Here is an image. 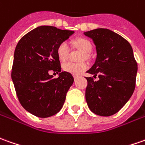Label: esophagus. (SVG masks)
Masks as SVG:
<instances>
[{
  "label": "esophagus",
  "instance_id": "obj_1",
  "mask_svg": "<svg viewBox=\"0 0 145 145\" xmlns=\"http://www.w3.org/2000/svg\"><path fill=\"white\" fill-rule=\"evenodd\" d=\"M78 75H74V79H75V80H76L77 78H78Z\"/></svg>",
  "mask_w": 145,
  "mask_h": 145
}]
</instances>
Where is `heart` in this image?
<instances>
[{
    "label": "heart",
    "mask_w": 145,
    "mask_h": 145,
    "mask_svg": "<svg viewBox=\"0 0 145 145\" xmlns=\"http://www.w3.org/2000/svg\"><path fill=\"white\" fill-rule=\"evenodd\" d=\"M74 46L80 49L81 51H82L84 53V55H82L81 60H83L84 59L88 58V53L91 52L93 46L91 42L89 39H86V38H78L74 41ZM56 53L57 56L59 58V59L61 62H65L66 60L68 59L69 53H70V48H69L68 44L67 42H62L59 44V46L57 47L56 49ZM88 68V64L86 62H82L78 63H72V62H67L63 65V69L67 72L71 73L73 74H80L83 71H85L86 69Z\"/></svg>",
    "instance_id": "obj_1"
}]
</instances>
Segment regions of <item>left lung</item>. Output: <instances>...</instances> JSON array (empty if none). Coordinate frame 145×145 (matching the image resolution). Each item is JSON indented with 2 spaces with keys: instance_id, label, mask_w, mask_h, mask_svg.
<instances>
[{
  "instance_id": "1",
  "label": "left lung",
  "mask_w": 145,
  "mask_h": 145,
  "mask_svg": "<svg viewBox=\"0 0 145 145\" xmlns=\"http://www.w3.org/2000/svg\"><path fill=\"white\" fill-rule=\"evenodd\" d=\"M93 39L97 58L87 73L86 100L93 114L109 117L118 113L129 101L136 86L137 63L130 44L106 28L84 33ZM99 75V79L94 78Z\"/></svg>"
}]
</instances>
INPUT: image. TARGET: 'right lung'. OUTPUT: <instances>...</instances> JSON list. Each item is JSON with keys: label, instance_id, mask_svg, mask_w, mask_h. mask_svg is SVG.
<instances>
[{"label": "right lung", "instance_id": "right-lung-1", "mask_svg": "<svg viewBox=\"0 0 145 145\" xmlns=\"http://www.w3.org/2000/svg\"><path fill=\"white\" fill-rule=\"evenodd\" d=\"M74 33L53 26H40L20 39L16 47L12 79L21 106L39 118L59 113L74 82L71 73L61 72L56 49ZM51 70L60 72L54 79Z\"/></svg>", "mask_w": 145, "mask_h": 145}]
</instances>
